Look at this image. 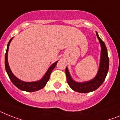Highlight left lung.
Segmentation results:
<instances>
[{"label": "left lung", "instance_id": "1", "mask_svg": "<svg viewBox=\"0 0 120 120\" xmlns=\"http://www.w3.org/2000/svg\"><path fill=\"white\" fill-rule=\"evenodd\" d=\"M96 35L99 40L101 48L100 68L97 76L90 81L83 82V83H78V82H75L71 79L67 67L65 68L67 81L68 84L69 85L71 88L78 93H86L96 90L101 85L104 80H105V78L108 74L109 65L108 51H107L105 44L100 38L97 32L96 33Z\"/></svg>", "mask_w": 120, "mask_h": 120}]
</instances>
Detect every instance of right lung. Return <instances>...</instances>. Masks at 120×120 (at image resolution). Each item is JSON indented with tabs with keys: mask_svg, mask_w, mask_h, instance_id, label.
Returning a JSON list of instances; mask_svg holds the SVG:
<instances>
[{
	"mask_svg": "<svg viewBox=\"0 0 120 120\" xmlns=\"http://www.w3.org/2000/svg\"><path fill=\"white\" fill-rule=\"evenodd\" d=\"M12 38L9 40V43H8V45H7V49H6V53H5V69H6L7 74H8V76H9V79L11 80L14 85L15 86H16L19 89L23 91H25L27 92H34L40 90L41 89L43 88L46 85L48 80H49L50 76L51 73L52 72L53 70L55 68L57 64L58 61L55 63H53L52 65H51L48 69L47 71L46 72L45 75H44V77H43V79H41L39 81L37 82H26L22 81L21 80L17 78L14 75H13V73L11 71L10 68H9V65H8V48H9V45L10 44L11 41L12 40Z\"/></svg>",
	"mask_w": 120,
	"mask_h": 120,
	"instance_id": "1",
	"label": "right lung"
}]
</instances>
